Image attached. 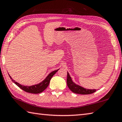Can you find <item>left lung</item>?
Wrapping results in <instances>:
<instances>
[{
  "instance_id": "8db88e82",
  "label": "left lung",
  "mask_w": 122,
  "mask_h": 122,
  "mask_svg": "<svg viewBox=\"0 0 122 122\" xmlns=\"http://www.w3.org/2000/svg\"><path fill=\"white\" fill-rule=\"evenodd\" d=\"M67 85L69 87L71 91L76 94H90L93 93L96 91V90H89L83 88L82 86H80L78 85L75 84L72 81L71 77L70 76L69 73L67 74V80H66Z\"/></svg>"
}]
</instances>
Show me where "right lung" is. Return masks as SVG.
I'll use <instances>...</instances> for the list:
<instances>
[{"instance_id": "obj_1", "label": "right lung", "mask_w": 122, "mask_h": 122, "mask_svg": "<svg viewBox=\"0 0 122 122\" xmlns=\"http://www.w3.org/2000/svg\"><path fill=\"white\" fill-rule=\"evenodd\" d=\"M58 70L59 69L57 70H55L52 72L51 73H50L48 75L47 77L45 79V80H44L42 82H41V83H40L36 85H32V86H24V85H22L21 84H20L17 82L14 81V80H12L11 77L10 76L9 74V77H10V79L12 80V82L15 83L18 86H19L20 89H21L22 90H24L25 92H28V93H33V94H38V93H40L43 92V91L48 87L49 83H50V80L52 78V77L54 76V74H55Z\"/></svg>"}]
</instances>
